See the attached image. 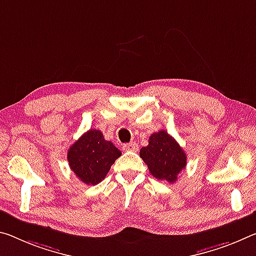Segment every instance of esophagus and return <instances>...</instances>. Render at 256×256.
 I'll return each mask as SVG.
<instances>
[{
  "instance_id": "obj_1",
  "label": "esophagus",
  "mask_w": 256,
  "mask_h": 256,
  "mask_svg": "<svg viewBox=\"0 0 256 256\" xmlns=\"http://www.w3.org/2000/svg\"><path fill=\"white\" fill-rule=\"evenodd\" d=\"M123 149L126 150V152H136L138 150V144L136 142H130L123 146Z\"/></svg>"
}]
</instances>
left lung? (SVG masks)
Here are the masks:
<instances>
[{"label": "left lung", "mask_w": 256, "mask_h": 256, "mask_svg": "<svg viewBox=\"0 0 256 256\" xmlns=\"http://www.w3.org/2000/svg\"><path fill=\"white\" fill-rule=\"evenodd\" d=\"M140 157L148 165L152 176L171 184L176 181L186 165L184 150L166 131L152 133L147 147L140 149Z\"/></svg>", "instance_id": "1"}]
</instances>
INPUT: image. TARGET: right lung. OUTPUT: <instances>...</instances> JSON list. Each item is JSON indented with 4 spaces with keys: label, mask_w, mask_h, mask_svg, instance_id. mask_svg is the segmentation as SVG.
I'll use <instances>...</instances> for the list:
<instances>
[{
    "label": "right lung",
    "mask_w": 256,
    "mask_h": 256,
    "mask_svg": "<svg viewBox=\"0 0 256 256\" xmlns=\"http://www.w3.org/2000/svg\"><path fill=\"white\" fill-rule=\"evenodd\" d=\"M122 155L99 130H90L70 146L67 160L70 170L86 184L96 186L104 179L112 165Z\"/></svg>",
    "instance_id": "1"
}]
</instances>
